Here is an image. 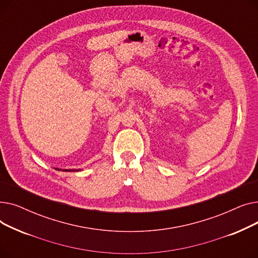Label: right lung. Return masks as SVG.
Instances as JSON below:
<instances>
[{"label": "right lung", "mask_w": 258, "mask_h": 258, "mask_svg": "<svg viewBox=\"0 0 258 258\" xmlns=\"http://www.w3.org/2000/svg\"><path fill=\"white\" fill-rule=\"evenodd\" d=\"M57 170H61V169H57ZM76 170H77V169H76ZM62 171H71V170H68V169H64V170H63V169H62ZM72 171H75V170L72 169Z\"/></svg>", "instance_id": "right-lung-1"}]
</instances>
